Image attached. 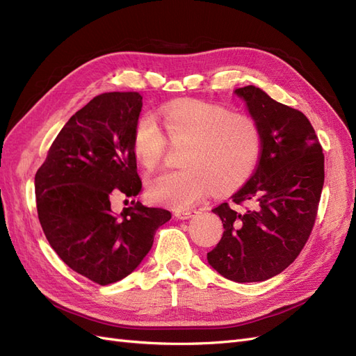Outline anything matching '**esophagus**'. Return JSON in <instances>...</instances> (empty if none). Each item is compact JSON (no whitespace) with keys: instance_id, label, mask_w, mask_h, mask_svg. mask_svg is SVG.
Returning <instances> with one entry per match:
<instances>
[{"instance_id":"1","label":"esophagus","mask_w":356,"mask_h":356,"mask_svg":"<svg viewBox=\"0 0 356 356\" xmlns=\"http://www.w3.org/2000/svg\"><path fill=\"white\" fill-rule=\"evenodd\" d=\"M193 213H196L195 209H182V211L175 212V217L179 220H187V218L193 217Z\"/></svg>"}]
</instances>
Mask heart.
Wrapping results in <instances>:
<instances>
[{"mask_svg":"<svg viewBox=\"0 0 356 356\" xmlns=\"http://www.w3.org/2000/svg\"><path fill=\"white\" fill-rule=\"evenodd\" d=\"M168 139L187 145L179 170L149 181L153 200L177 209L196 204L209 188L224 191L243 186L254 174L263 149V134L254 117L200 101L168 106L163 111ZM168 139L153 115H144L134 134V149L147 168H157Z\"/></svg>","mask_w":356,"mask_h":356,"instance_id":"obj_1","label":"heart"}]
</instances>
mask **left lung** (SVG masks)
<instances>
[{"label": "left lung", "mask_w": 356, "mask_h": 356, "mask_svg": "<svg viewBox=\"0 0 356 356\" xmlns=\"http://www.w3.org/2000/svg\"><path fill=\"white\" fill-rule=\"evenodd\" d=\"M234 92L261 129L263 149L232 204L212 209L224 233L208 261L230 281L260 282L285 270L309 239L324 187V153L303 113L255 86Z\"/></svg>", "instance_id": "8db88e82"}]
</instances>
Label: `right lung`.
<instances>
[{
  "instance_id": "obj_1",
  "label": "right lung",
  "mask_w": 356,
  "mask_h": 356,
  "mask_svg": "<svg viewBox=\"0 0 356 356\" xmlns=\"http://www.w3.org/2000/svg\"><path fill=\"white\" fill-rule=\"evenodd\" d=\"M143 110L138 92H106L75 113L35 174L38 220L50 246L74 272L98 285L131 275L152 250L156 230L170 220L135 196L134 134ZM133 199L120 218L111 199Z\"/></svg>"
}]
</instances>
